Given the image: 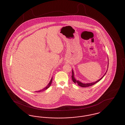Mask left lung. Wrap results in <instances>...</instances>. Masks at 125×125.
I'll list each match as a JSON object with an SVG mask.
<instances>
[{
    "label": "left lung",
    "instance_id": "obj_1",
    "mask_svg": "<svg viewBox=\"0 0 125 125\" xmlns=\"http://www.w3.org/2000/svg\"><path fill=\"white\" fill-rule=\"evenodd\" d=\"M108 66H107V71L106 72V73H104V75H103V76H102V77L100 79H99L98 80H97V81H96L95 82H93V83H82V82H81L80 81H78V80H76L75 79V77H74V74L73 70L72 69V80H73V82L74 83H76V84L77 83L79 86H80V87H89V86H92V85H93L94 84H95V83H98V82H99L102 79V78L104 77V76L105 75L106 73H107L108 68V65H109V60H108Z\"/></svg>",
    "mask_w": 125,
    "mask_h": 125
}]
</instances>
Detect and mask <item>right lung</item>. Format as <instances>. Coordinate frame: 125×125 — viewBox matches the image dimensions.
Listing matches in <instances>:
<instances>
[{
    "label": "right lung",
    "instance_id": "add662e5",
    "mask_svg": "<svg viewBox=\"0 0 125 125\" xmlns=\"http://www.w3.org/2000/svg\"><path fill=\"white\" fill-rule=\"evenodd\" d=\"M52 79H51V80L50 83H49V84H48L44 88H43V89H42V90H39V91H38V92H42V91H44V90L47 89L48 88H49L50 87V86H51V84H52Z\"/></svg>",
    "mask_w": 125,
    "mask_h": 125
}]
</instances>
